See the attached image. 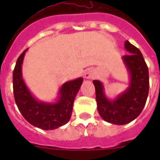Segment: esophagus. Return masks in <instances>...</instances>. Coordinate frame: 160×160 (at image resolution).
Segmentation results:
<instances>
[{
	"label": "esophagus",
	"mask_w": 160,
	"mask_h": 160,
	"mask_svg": "<svg viewBox=\"0 0 160 160\" xmlns=\"http://www.w3.org/2000/svg\"><path fill=\"white\" fill-rule=\"evenodd\" d=\"M84 76L86 78L91 79V78H93L94 76H95V73H94V72L93 71V70H87V71L86 72V73H85Z\"/></svg>",
	"instance_id": "1"
}]
</instances>
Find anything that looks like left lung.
<instances>
[{"mask_svg": "<svg viewBox=\"0 0 160 160\" xmlns=\"http://www.w3.org/2000/svg\"><path fill=\"white\" fill-rule=\"evenodd\" d=\"M124 46L130 53L122 57L130 74L128 88L114 100H109L102 83L93 81L100 116L106 122L116 125H124L135 119L142 112L149 92V72L142 53L128 41Z\"/></svg>", "mask_w": 160, "mask_h": 160, "instance_id": "1", "label": "left lung"}]
</instances>
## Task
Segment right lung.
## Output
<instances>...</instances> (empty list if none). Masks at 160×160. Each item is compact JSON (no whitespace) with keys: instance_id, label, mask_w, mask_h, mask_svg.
Returning <instances> with one entry per match:
<instances>
[{"instance_id":"right-lung-1","label":"right lung","mask_w":160,"mask_h":160,"mask_svg":"<svg viewBox=\"0 0 160 160\" xmlns=\"http://www.w3.org/2000/svg\"><path fill=\"white\" fill-rule=\"evenodd\" d=\"M28 49L24 50L17 60L12 73L14 99L22 116L31 125L42 130H53L67 123L71 117L73 102L82 84L83 78L64 83L59 90L58 99L54 103L37 100L22 78V65Z\"/></svg>"}]
</instances>
